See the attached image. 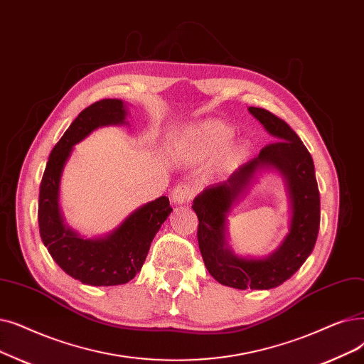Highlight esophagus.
<instances>
[{
    "mask_svg": "<svg viewBox=\"0 0 364 364\" xmlns=\"http://www.w3.org/2000/svg\"><path fill=\"white\" fill-rule=\"evenodd\" d=\"M193 193H195L193 188L188 184H178L172 192V200H173V203H178V205L187 203L192 200Z\"/></svg>",
    "mask_w": 364,
    "mask_h": 364,
    "instance_id": "34e87169",
    "label": "esophagus"
}]
</instances>
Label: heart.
<instances>
[{
    "label": "heart",
    "instance_id": "b5f03b06",
    "mask_svg": "<svg viewBox=\"0 0 364 364\" xmlns=\"http://www.w3.org/2000/svg\"><path fill=\"white\" fill-rule=\"evenodd\" d=\"M233 128L223 120H203L196 124L188 126L177 136V150L192 159H205L217 153L223 145L218 159L217 171L220 173H228L238 166L245 156V146L241 141H232Z\"/></svg>",
    "mask_w": 364,
    "mask_h": 364
}]
</instances>
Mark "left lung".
<instances>
[{
    "instance_id": "left-lung-1",
    "label": "left lung",
    "mask_w": 364,
    "mask_h": 364,
    "mask_svg": "<svg viewBox=\"0 0 364 364\" xmlns=\"http://www.w3.org/2000/svg\"><path fill=\"white\" fill-rule=\"evenodd\" d=\"M248 112L277 143L263 147L225 183L205 188L192 208L199 220V250L211 277L233 289L269 290L294 275L312 252L320 229V192L312 157L297 134L264 108L250 107ZM267 168L278 170L287 181L292 210L289 233L267 258H240L227 245V214L258 173Z\"/></svg>"
}]
</instances>
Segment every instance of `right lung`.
<instances>
[{
	"label": "right lung",
	"instance_id": "add662e5",
	"mask_svg": "<svg viewBox=\"0 0 364 364\" xmlns=\"http://www.w3.org/2000/svg\"><path fill=\"white\" fill-rule=\"evenodd\" d=\"M126 116L128 112L120 100H101L85 108L53 147L40 184L41 241L62 271L87 286L129 282L141 271L154 235L172 211L169 199L161 196L135 210L101 238H85L64 223L59 184L73 147L102 126L126 124Z\"/></svg>",
	"mask_w": 364,
	"mask_h": 364
}]
</instances>
